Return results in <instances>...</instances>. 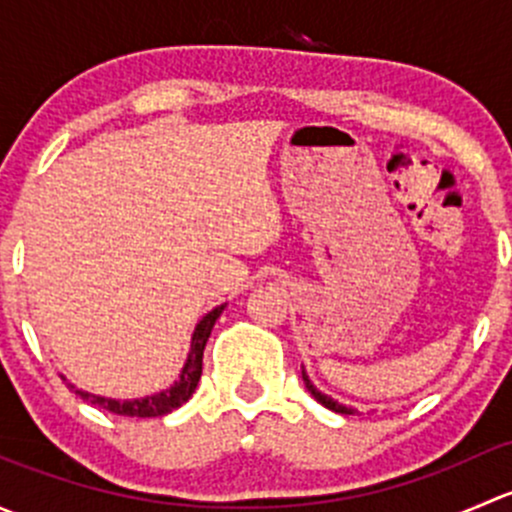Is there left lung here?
Wrapping results in <instances>:
<instances>
[{"instance_id":"1","label":"left lung","mask_w":512,"mask_h":512,"mask_svg":"<svg viewBox=\"0 0 512 512\" xmlns=\"http://www.w3.org/2000/svg\"><path fill=\"white\" fill-rule=\"evenodd\" d=\"M302 379H304V386H307V391L309 394L314 396V399L319 401V404L322 406H327L329 411H337V414H347V416H352V414H356L354 409H349V406H344V404H339V401H334L332 396H327V394H322V391L317 389V386L312 384V381H309V376H307V371L302 369Z\"/></svg>"}]
</instances>
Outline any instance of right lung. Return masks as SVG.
I'll return each instance as SVG.
<instances>
[{
  "mask_svg": "<svg viewBox=\"0 0 512 512\" xmlns=\"http://www.w3.org/2000/svg\"><path fill=\"white\" fill-rule=\"evenodd\" d=\"M223 309H225V304H220V307H215L213 312H208L203 319H200L198 327H195V332H193V342H190V352H188V359H185L183 371H180V379L175 381L170 389L160 391V394L146 396V399L116 401V399H106V396H96V394H89V391L76 389L74 384H69V381H66V376H61V379H64L66 386H69V389H74V394H79L81 399L98 406V409L111 411V414L138 416V418H153V416L170 414V411H175L178 406H183L185 401L193 396L195 386H198V381H200V374H203L205 344H208L210 332H213L215 322H218V317L223 314Z\"/></svg>",
  "mask_w": 512,
  "mask_h": 512,
  "instance_id": "1",
  "label": "right lung"
}]
</instances>
